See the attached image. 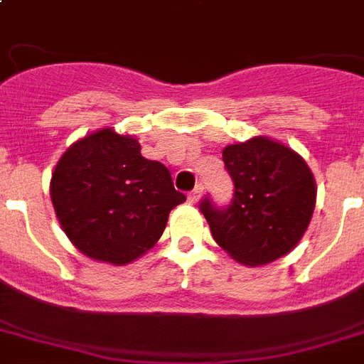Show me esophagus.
Returning <instances> with one entry per match:
<instances>
[{
  "instance_id": "obj_1",
  "label": "esophagus",
  "mask_w": 364,
  "mask_h": 364,
  "mask_svg": "<svg viewBox=\"0 0 364 364\" xmlns=\"http://www.w3.org/2000/svg\"><path fill=\"white\" fill-rule=\"evenodd\" d=\"M202 193H204V187H202V185H196V187L188 193V202H191V204H196L200 200V196H202Z\"/></svg>"
}]
</instances>
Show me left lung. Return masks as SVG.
Returning a JSON list of instances; mask_svg holds the SVG:
<instances>
[{"mask_svg": "<svg viewBox=\"0 0 364 364\" xmlns=\"http://www.w3.org/2000/svg\"><path fill=\"white\" fill-rule=\"evenodd\" d=\"M223 162L234 181L232 202L200 204L213 240L245 266L268 264L293 251L316 208V181L304 159L257 136L223 149Z\"/></svg>", "mask_w": 364, "mask_h": 364, "instance_id": "left-lung-1", "label": "left lung"}]
</instances>
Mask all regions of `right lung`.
<instances>
[{
  "label": "right lung",
  "mask_w": 364,
  "mask_h": 364,
  "mask_svg": "<svg viewBox=\"0 0 364 364\" xmlns=\"http://www.w3.org/2000/svg\"><path fill=\"white\" fill-rule=\"evenodd\" d=\"M50 200L82 255L121 266L159 242L170 211L187 196L173 188L164 164L143 159L136 137L102 128L60 156Z\"/></svg>",
  "instance_id": "obj_1"
}]
</instances>
